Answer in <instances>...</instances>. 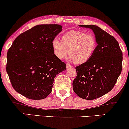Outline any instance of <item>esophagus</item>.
I'll return each instance as SVG.
<instances>
[{
	"label": "esophagus",
	"instance_id": "34e87169",
	"mask_svg": "<svg viewBox=\"0 0 129 129\" xmlns=\"http://www.w3.org/2000/svg\"><path fill=\"white\" fill-rule=\"evenodd\" d=\"M71 67V66L70 64V63H67V64H66V67L67 68V69H69V68Z\"/></svg>",
	"mask_w": 129,
	"mask_h": 129
}]
</instances>
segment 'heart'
I'll use <instances>...</instances> for the list:
<instances>
[{"label":"heart","mask_w":129,"mask_h":129,"mask_svg":"<svg viewBox=\"0 0 129 129\" xmlns=\"http://www.w3.org/2000/svg\"><path fill=\"white\" fill-rule=\"evenodd\" d=\"M54 55L60 59L69 52V59L76 63L87 62L95 53L97 47L95 38L80 30H73L63 35L62 40L55 38L52 41Z\"/></svg>","instance_id":"obj_1"}]
</instances>
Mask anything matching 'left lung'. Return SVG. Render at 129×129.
Returning a JSON list of instances; mask_svg holds the SVG:
<instances>
[{
  "mask_svg": "<svg viewBox=\"0 0 129 129\" xmlns=\"http://www.w3.org/2000/svg\"><path fill=\"white\" fill-rule=\"evenodd\" d=\"M79 26L92 30L97 47L87 62L76 67L77 76L73 88L80 98L94 100L114 88L121 73L122 53L115 38L99 26Z\"/></svg>",
  "mask_w": 129,
  "mask_h": 129,
  "instance_id": "left-lung-1",
  "label": "left lung"
}]
</instances>
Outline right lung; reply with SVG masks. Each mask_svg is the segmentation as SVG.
I'll list each match as a JSON object with an SVG mask.
<instances>
[{
  "label": "right lung",
  "instance_id": "1",
  "mask_svg": "<svg viewBox=\"0 0 129 129\" xmlns=\"http://www.w3.org/2000/svg\"><path fill=\"white\" fill-rule=\"evenodd\" d=\"M59 24H38L15 38L7 53V72L18 93L41 100L52 91L56 76L66 64L56 57L52 41L61 32Z\"/></svg>",
  "mask_w": 129,
  "mask_h": 129
}]
</instances>
